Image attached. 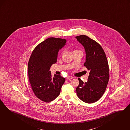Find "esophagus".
I'll return each mask as SVG.
<instances>
[{"instance_id":"esophagus-1","label":"esophagus","mask_w":130,"mask_h":130,"mask_svg":"<svg viewBox=\"0 0 130 130\" xmlns=\"http://www.w3.org/2000/svg\"><path fill=\"white\" fill-rule=\"evenodd\" d=\"M73 77H72V76H68L67 77V79H68V80H71V79H73Z\"/></svg>"}]
</instances>
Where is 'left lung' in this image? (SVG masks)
I'll return each mask as SVG.
<instances>
[{"label":"left lung","mask_w":130,"mask_h":130,"mask_svg":"<svg viewBox=\"0 0 130 130\" xmlns=\"http://www.w3.org/2000/svg\"><path fill=\"white\" fill-rule=\"evenodd\" d=\"M84 47L86 54L84 66L90 71L88 82L84 83L78 78L76 88L79 99L91 104L97 102L104 94L109 81V66L105 54L97 42L86 35L76 37Z\"/></svg>","instance_id":"1"}]
</instances>
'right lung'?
Instances as JSON below:
<instances>
[{
    "mask_svg": "<svg viewBox=\"0 0 130 130\" xmlns=\"http://www.w3.org/2000/svg\"><path fill=\"white\" fill-rule=\"evenodd\" d=\"M65 39L51 37L47 39L33 50L28 63L29 82L38 99L50 102L59 95L65 79L54 74L52 77L50 69L57 61L58 52L66 44Z\"/></svg>",
    "mask_w": 130,
    "mask_h": 130,
    "instance_id": "add662e5",
    "label": "right lung"
}]
</instances>
